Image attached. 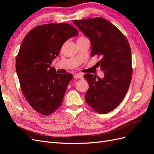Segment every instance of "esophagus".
Instances as JSON below:
<instances>
[{"label":"esophagus","instance_id":"obj_1","mask_svg":"<svg viewBox=\"0 0 154 154\" xmlns=\"http://www.w3.org/2000/svg\"><path fill=\"white\" fill-rule=\"evenodd\" d=\"M74 78L76 79H83V75L82 74H76V75H74Z\"/></svg>","mask_w":154,"mask_h":154}]
</instances>
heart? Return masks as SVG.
<instances>
[{
    "mask_svg": "<svg viewBox=\"0 0 154 154\" xmlns=\"http://www.w3.org/2000/svg\"><path fill=\"white\" fill-rule=\"evenodd\" d=\"M81 37H83V36H81Z\"/></svg>",
    "mask_w": 154,
    "mask_h": 154,
    "instance_id": "heart-1",
    "label": "heart"
}]
</instances>
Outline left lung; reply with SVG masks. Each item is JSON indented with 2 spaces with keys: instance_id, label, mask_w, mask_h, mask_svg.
Listing matches in <instances>:
<instances>
[{
  "instance_id": "obj_1",
  "label": "left lung",
  "mask_w": 154,
  "mask_h": 154,
  "mask_svg": "<svg viewBox=\"0 0 154 154\" xmlns=\"http://www.w3.org/2000/svg\"><path fill=\"white\" fill-rule=\"evenodd\" d=\"M91 40L92 57L101 60L97 63L105 77L86 74L89 84L85 95L87 103L96 112L105 114L113 110L127 94L132 76V55L128 42L117 27L102 17L73 20Z\"/></svg>"
}]
</instances>
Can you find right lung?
Segmentation results:
<instances>
[{"label": "right lung", "instance_id": "1", "mask_svg": "<svg viewBox=\"0 0 154 154\" xmlns=\"http://www.w3.org/2000/svg\"><path fill=\"white\" fill-rule=\"evenodd\" d=\"M78 34L67 23H51L35 27L22 41L16 71L23 95L39 114L49 116L62 105L72 75L58 74L51 63L65 42Z\"/></svg>", "mask_w": 154, "mask_h": 154}]
</instances>
